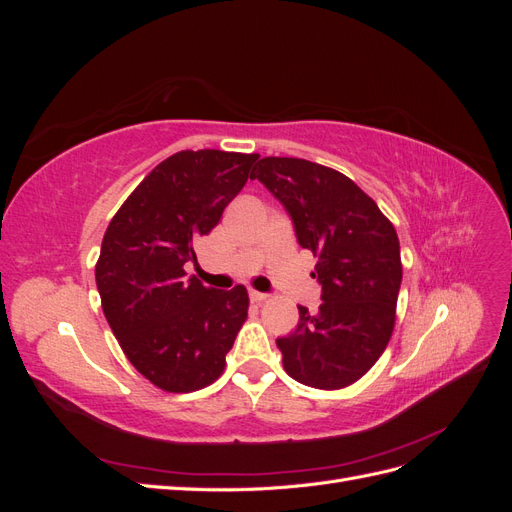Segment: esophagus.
Listing matches in <instances>:
<instances>
[{
  "mask_svg": "<svg viewBox=\"0 0 512 512\" xmlns=\"http://www.w3.org/2000/svg\"><path fill=\"white\" fill-rule=\"evenodd\" d=\"M250 297H252V301H254V303H262V301H267V299H269V294L260 292V290H250Z\"/></svg>",
  "mask_w": 512,
  "mask_h": 512,
  "instance_id": "34e87169",
  "label": "esophagus"
}]
</instances>
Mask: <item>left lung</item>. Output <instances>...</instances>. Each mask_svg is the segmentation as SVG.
<instances>
[{"label": "left lung", "instance_id": "1", "mask_svg": "<svg viewBox=\"0 0 512 512\" xmlns=\"http://www.w3.org/2000/svg\"><path fill=\"white\" fill-rule=\"evenodd\" d=\"M252 179L290 213L301 247L318 258V314L299 307V327L277 339L286 374L322 391L361 380L395 329L399 239L374 198L339 170L301 158H262Z\"/></svg>", "mask_w": 512, "mask_h": 512}]
</instances>
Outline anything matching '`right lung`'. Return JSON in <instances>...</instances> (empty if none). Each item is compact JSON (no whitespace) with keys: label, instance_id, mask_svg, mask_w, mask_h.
<instances>
[{"label":"right lung","instance_id":"1","mask_svg":"<svg viewBox=\"0 0 512 512\" xmlns=\"http://www.w3.org/2000/svg\"><path fill=\"white\" fill-rule=\"evenodd\" d=\"M256 160L258 153L220 149L173 153L104 232L96 262L102 312L134 369L162 391L192 393L218 380L247 318L245 286L207 288L185 265Z\"/></svg>","mask_w":512,"mask_h":512}]
</instances>
